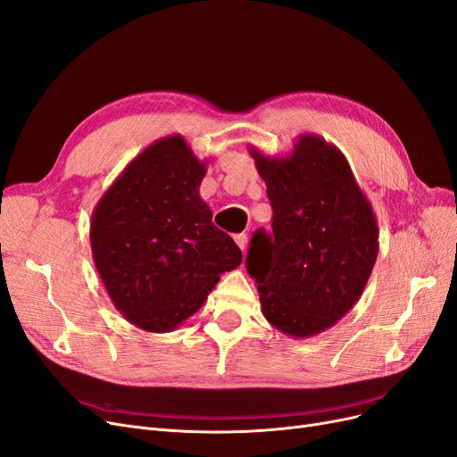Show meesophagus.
I'll use <instances>...</instances> for the list:
<instances>
[{"instance_id":"1","label":"esophagus","mask_w":457,"mask_h":457,"mask_svg":"<svg viewBox=\"0 0 457 457\" xmlns=\"http://www.w3.org/2000/svg\"><path fill=\"white\" fill-rule=\"evenodd\" d=\"M235 243H237V246H239L243 252H246V246H248V235H246V233L235 235Z\"/></svg>"}]
</instances>
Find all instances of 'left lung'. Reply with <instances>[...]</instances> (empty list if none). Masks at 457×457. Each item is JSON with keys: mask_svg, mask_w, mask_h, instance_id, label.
Wrapping results in <instances>:
<instances>
[{"mask_svg": "<svg viewBox=\"0 0 457 457\" xmlns=\"http://www.w3.org/2000/svg\"><path fill=\"white\" fill-rule=\"evenodd\" d=\"M272 205V235L257 231L246 269L265 320L293 338L338 323L359 303L379 252V228L344 153L303 134L287 156L250 147Z\"/></svg>", "mask_w": 457, "mask_h": 457, "instance_id": "obj_1", "label": "left lung"}]
</instances>
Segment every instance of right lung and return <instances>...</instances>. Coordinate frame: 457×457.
Segmentation results:
<instances>
[{
	"label": "right lung",
	"mask_w": 457,
	"mask_h": 457,
	"mask_svg": "<svg viewBox=\"0 0 457 457\" xmlns=\"http://www.w3.org/2000/svg\"><path fill=\"white\" fill-rule=\"evenodd\" d=\"M205 161L181 134L145 147L103 194L91 252L113 306L134 327L170 332L200 310L243 252L202 200Z\"/></svg>",
	"instance_id": "1"
}]
</instances>
